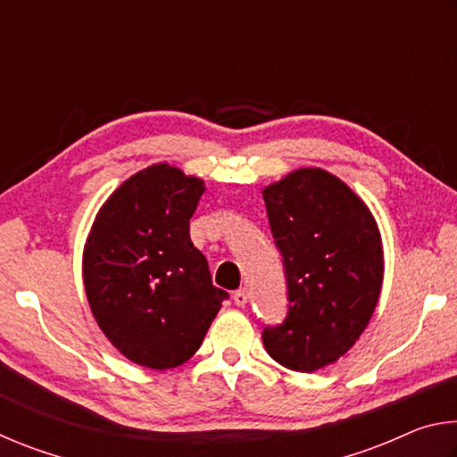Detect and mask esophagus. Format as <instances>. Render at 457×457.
<instances>
[{
  "instance_id": "esophagus-1",
  "label": "esophagus",
  "mask_w": 457,
  "mask_h": 457,
  "mask_svg": "<svg viewBox=\"0 0 457 457\" xmlns=\"http://www.w3.org/2000/svg\"><path fill=\"white\" fill-rule=\"evenodd\" d=\"M247 298H250V294H247L245 288L237 290V292L234 294V303H236L237 306H245V304H247Z\"/></svg>"
}]
</instances>
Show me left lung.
Here are the masks:
<instances>
[{"label": "left lung", "instance_id": "obj_1", "mask_svg": "<svg viewBox=\"0 0 457 457\" xmlns=\"http://www.w3.org/2000/svg\"><path fill=\"white\" fill-rule=\"evenodd\" d=\"M262 195L288 288V314L262 340L282 367L312 373L343 357L375 312L381 234L357 193L324 169H298Z\"/></svg>", "mask_w": 457, "mask_h": 457}]
</instances>
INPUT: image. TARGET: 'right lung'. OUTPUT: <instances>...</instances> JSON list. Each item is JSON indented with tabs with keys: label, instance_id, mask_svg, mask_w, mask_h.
<instances>
[{
	"label": "right lung",
	"instance_id": "right-lung-1",
	"mask_svg": "<svg viewBox=\"0 0 457 457\" xmlns=\"http://www.w3.org/2000/svg\"><path fill=\"white\" fill-rule=\"evenodd\" d=\"M204 181L157 163L106 199L84 245L82 276L100 330L154 370L189 361L229 294L189 237Z\"/></svg>",
	"mask_w": 457,
	"mask_h": 457
}]
</instances>
